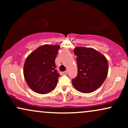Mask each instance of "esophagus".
<instances>
[{"mask_svg":"<svg viewBox=\"0 0 128 128\" xmlns=\"http://www.w3.org/2000/svg\"><path fill=\"white\" fill-rule=\"evenodd\" d=\"M67 74V72L65 71L63 72H61V75H66Z\"/></svg>","mask_w":128,"mask_h":128,"instance_id":"obj_1","label":"esophagus"}]
</instances>
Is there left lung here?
Returning <instances> with one entry per match:
<instances>
[{
    "label": "left lung",
    "instance_id": "1",
    "mask_svg": "<svg viewBox=\"0 0 128 128\" xmlns=\"http://www.w3.org/2000/svg\"><path fill=\"white\" fill-rule=\"evenodd\" d=\"M78 75L72 84L79 92L90 93L102 85L108 72V63L105 56L90 48L76 47Z\"/></svg>",
    "mask_w": 128,
    "mask_h": 128
}]
</instances>
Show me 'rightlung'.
Segmentation results:
<instances>
[{
	"mask_svg": "<svg viewBox=\"0 0 128 128\" xmlns=\"http://www.w3.org/2000/svg\"><path fill=\"white\" fill-rule=\"evenodd\" d=\"M59 45L38 47L26 58L23 74L28 86L38 94H47L55 88L59 78L55 60Z\"/></svg>",
	"mask_w": 128,
	"mask_h": 128,
	"instance_id": "1",
	"label": "right lung"
}]
</instances>
